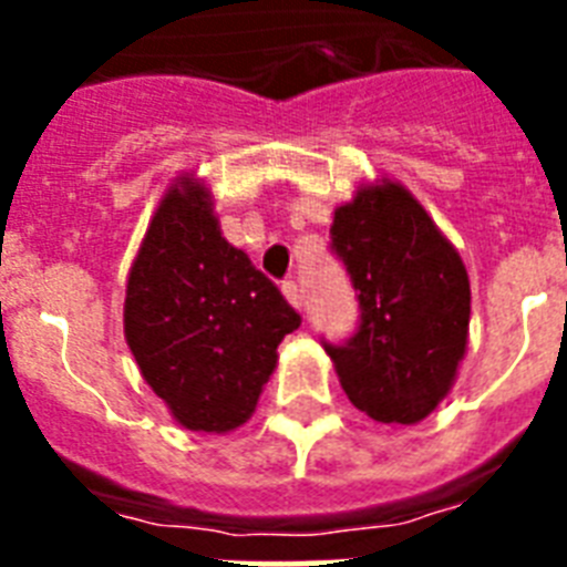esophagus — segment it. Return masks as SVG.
<instances>
[{
  "label": "esophagus",
  "mask_w": 567,
  "mask_h": 567,
  "mask_svg": "<svg viewBox=\"0 0 567 567\" xmlns=\"http://www.w3.org/2000/svg\"><path fill=\"white\" fill-rule=\"evenodd\" d=\"M282 293H285V300L291 302L293 309H302V293H300V285L293 282V279H285V282H282Z\"/></svg>",
  "instance_id": "obj_1"
}]
</instances>
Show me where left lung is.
<instances>
[{
    "label": "left lung",
    "instance_id": "1",
    "mask_svg": "<svg viewBox=\"0 0 567 567\" xmlns=\"http://www.w3.org/2000/svg\"><path fill=\"white\" fill-rule=\"evenodd\" d=\"M329 231L362 306L359 332L327 347L341 388L371 421L421 423L467 353L465 261L412 190L388 176L359 185Z\"/></svg>",
    "mask_w": 567,
    "mask_h": 567
}]
</instances>
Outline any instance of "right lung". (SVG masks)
I'll use <instances>...</instances> for the list:
<instances>
[{
    "label": "right lung",
    "mask_w": 567,
    "mask_h": 567,
    "mask_svg": "<svg viewBox=\"0 0 567 567\" xmlns=\"http://www.w3.org/2000/svg\"><path fill=\"white\" fill-rule=\"evenodd\" d=\"M300 315L244 249L223 238L214 194L194 171L164 190L128 267L123 332L173 421L231 432L256 412Z\"/></svg>",
    "instance_id": "right-lung-1"
}]
</instances>
